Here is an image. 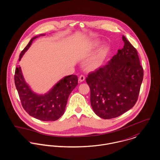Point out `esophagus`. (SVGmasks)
Listing matches in <instances>:
<instances>
[{
  "instance_id": "1",
  "label": "esophagus",
  "mask_w": 160,
  "mask_h": 160,
  "mask_svg": "<svg viewBox=\"0 0 160 160\" xmlns=\"http://www.w3.org/2000/svg\"><path fill=\"white\" fill-rule=\"evenodd\" d=\"M79 80L80 82H82L85 80V76L84 75H81L79 76Z\"/></svg>"
}]
</instances>
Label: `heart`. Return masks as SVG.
<instances>
[{
    "label": "heart",
    "instance_id": "b5f03b06",
    "mask_svg": "<svg viewBox=\"0 0 160 160\" xmlns=\"http://www.w3.org/2000/svg\"><path fill=\"white\" fill-rule=\"evenodd\" d=\"M96 44H94L95 46ZM108 51V48L107 47H102L100 48L92 57L87 62L86 67L89 70H93L99 67L105 57L107 55Z\"/></svg>",
    "mask_w": 160,
    "mask_h": 160
}]
</instances>
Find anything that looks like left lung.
Segmentation results:
<instances>
[{"label": "left lung", "mask_w": 160, "mask_h": 160, "mask_svg": "<svg viewBox=\"0 0 160 160\" xmlns=\"http://www.w3.org/2000/svg\"><path fill=\"white\" fill-rule=\"evenodd\" d=\"M124 46L107 65L88 74L91 103L95 113L112 119L124 113L137 102L143 70L137 50L122 36Z\"/></svg>", "instance_id": "1"}]
</instances>
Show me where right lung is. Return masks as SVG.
Returning a JSON list of instances; mask_svg holds the SVG:
<instances>
[{
  "label": "right lung",
  "mask_w": 160,
  "mask_h": 160,
  "mask_svg": "<svg viewBox=\"0 0 160 160\" xmlns=\"http://www.w3.org/2000/svg\"><path fill=\"white\" fill-rule=\"evenodd\" d=\"M38 37L31 39L22 51L19 60ZM14 79L24 110L30 116L44 121H56L63 114L69 95L78 84V76L69 75L60 80L47 93L40 95L32 91L26 83L20 67L16 68Z\"/></svg>",
  "instance_id": "add662e5"
}]
</instances>
